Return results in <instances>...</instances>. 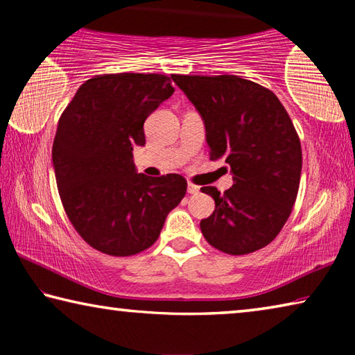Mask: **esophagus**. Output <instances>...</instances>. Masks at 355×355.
<instances>
[{
    "instance_id": "esophagus-1",
    "label": "esophagus",
    "mask_w": 355,
    "mask_h": 355,
    "mask_svg": "<svg viewBox=\"0 0 355 355\" xmlns=\"http://www.w3.org/2000/svg\"><path fill=\"white\" fill-rule=\"evenodd\" d=\"M199 192H200V188H199V186H196V184H192V183H189V184H188V194L196 196V194H199Z\"/></svg>"
}]
</instances>
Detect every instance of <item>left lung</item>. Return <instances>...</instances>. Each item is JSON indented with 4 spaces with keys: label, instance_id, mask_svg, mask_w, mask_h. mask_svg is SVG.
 <instances>
[{
    "label": "left lung",
    "instance_id": "8db88e82",
    "mask_svg": "<svg viewBox=\"0 0 355 355\" xmlns=\"http://www.w3.org/2000/svg\"><path fill=\"white\" fill-rule=\"evenodd\" d=\"M205 123L209 158L224 159L233 186L224 194L200 189L216 203L200 220L213 248L245 255L279 235L297 197L302 150L280 100L254 81L235 75H172Z\"/></svg>",
    "mask_w": 355,
    "mask_h": 355
}]
</instances>
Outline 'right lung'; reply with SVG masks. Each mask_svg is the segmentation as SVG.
<instances>
[{
	"label": "right lung",
	"mask_w": 355,
	"mask_h": 355,
	"mask_svg": "<svg viewBox=\"0 0 355 355\" xmlns=\"http://www.w3.org/2000/svg\"><path fill=\"white\" fill-rule=\"evenodd\" d=\"M173 91L158 73L98 75L59 119L51 152L59 196L76 232L103 254L148 249L186 194L182 175L147 177L133 161V147L146 146L144 122Z\"/></svg>",
	"instance_id": "1"
}]
</instances>
